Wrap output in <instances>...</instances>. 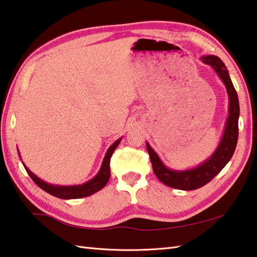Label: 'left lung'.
<instances>
[{
	"mask_svg": "<svg viewBox=\"0 0 257 257\" xmlns=\"http://www.w3.org/2000/svg\"><path fill=\"white\" fill-rule=\"evenodd\" d=\"M206 64L212 65L215 71L223 80L227 89L229 97V115L225 125V133L222 142L218 148L216 149L214 155L207 162H205L199 167L185 172H175L168 169L162 160L158 158L152 147L147 144V150L153 165L155 175L160 182L176 189L182 190H194L203 187L208 184L216 175H218L226 164H227L235 152L236 145L238 140V117H239V103L236 90L230 80L228 71L222 60L215 55H207L203 58Z\"/></svg>",
	"mask_w": 257,
	"mask_h": 257,
	"instance_id": "1",
	"label": "left lung"
}]
</instances>
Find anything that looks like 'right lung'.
Listing matches in <instances>:
<instances>
[{
  "label": "right lung",
  "mask_w": 257,
  "mask_h": 257,
  "mask_svg": "<svg viewBox=\"0 0 257 257\" xmlns=\"http://www.w3.org/2000/svg\"><path fill=\"white\" fill-rule=\"evenodd\" d=\"M120 140L121 139H118L117 142H115L111 147L108 149V152L105 154V157L103 159L101 169H100L98 175L95 176L93 179L90 180V182L85 183L83 185L67 186V187H64V186L49 185L47 183H44L43 180L38 178L35 175H33L27 167H25V166L24 168L28 172L30 177L32 178L33 182L37 184L40 188L43 189L44 192L49 193L50 195L54 196V197L62 198V199H74V198L87 197V196H90L99 192L100 189H102L104 186L107 185L108 180L110 178V159H111V156L114 152V149L118 147Z\"/></svg>",
  "instance_id": "right-lung-1"
}]
</instances>
